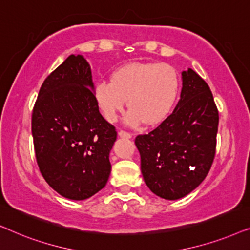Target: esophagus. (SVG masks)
I'll return each instance as SVG.
<instances>
[{"label": "esophagus", "mask_w": 250, "mask_h": 250, "mask_svg": "<svg viewBox=\"0 0 250 250\" xmlns=\"http://www.w3.org/2000/svg\"><path fill=\"white\" fill-rule=\"evenodd\" d=\"M118 135L121 136V138H125V139H131V138H132L131 133L125 132V131H119V132H118Z\"/></svg>", "instance_id": "34e87169"}]
</instances>
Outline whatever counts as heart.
Here are the masks:
<instances>
[{
  "instance_id": "1",
  "label": "heart",
  "mask_w": 250,
  "mask_h": 250,
  "mask_svg": "<svg viewBox=\"0 0 250 250\" xmlns=\"http://www.w3.org/2000/svg\"><path fill=\"white\" fill-rule=\"evenodd\" d=\"M180 78L175 68L167 63L134 62L118 68L111 82L95 85L94 98L102 115L115 122L126 100L131 111L127 122L136 125H155L163 122L175 104Z\"/></svg>"
}]
</instances>
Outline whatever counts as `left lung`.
I'll use <instances>...</instances> for the list:
<instances>
[{
	"instance_id": "left-lung-1",
	"label": "left lung",
	"mask_w": 250,
	"mask_h": 250,
	"mask_svg": "<svg viewBox=\"0 0 250 250\" xmlns=\"http://www.w3.org/2000/svg\"><path fill=\"white\" fill-rule=\"evenodd\" d=\"M218 111L206 82L189 68L175 109L148 134L138 135L141 172L153 193L166 200L186 197L205 180L216 149Z\"/></svg>"
}]
</instances>
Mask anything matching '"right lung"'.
<instances>
[{
	"mask_svg": "<svg viewBox=\"0 0 250 250\" xmlns=\"http://www.w3.org/2000/svg\"><path fill=\"white\" fill-rule=\"evenodd\" d=\"M32 134L41 173L58 193L84 200L104 189L117 132L99 111L91 67L83 56L70 54L43 82Z\"/></svg>",
	"mask_w": 250,
	"mask_h": 250,
	"instance_id": "add662e5",
	"label": "right lung"
}]
</instances>
